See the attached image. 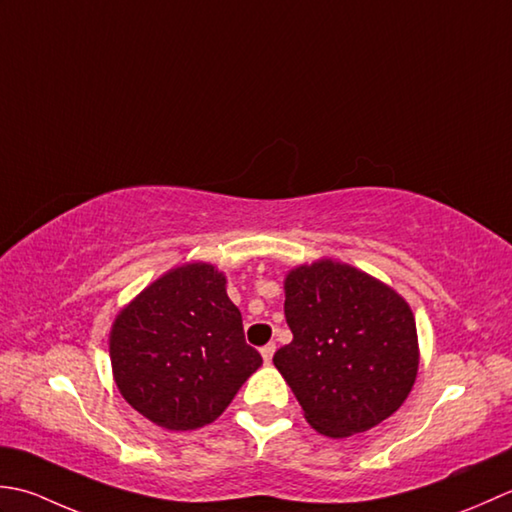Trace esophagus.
Listing matches in <instances>:
<instances>
[{
  "mask_svg": "<svg viewBox=\"0 0 512 512\" xmlns=\"http://www.w3.org/2000/svg\"><path fill=\"white\" fill-rule=\"evenodd\" d=\"M274 351H276V344L274 342H269V344H265L263 349H260V356H263L265 364H269L271 358H274Z\"/></svg>",
  "mask_w": 512,
  "mask_h": 512,
  "instance_id": "esophagus-1",
  "label": "esophagus"
}]
</instances>
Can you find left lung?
<instances>
[{
	"label": "left lung",
	"instance_id": "8db88e82",
	"mask_svg": "<svg viewBox=\"0 0 512 512\" xmlns=\"http://www.w3.org/2000/svg\"><path fill=\"white\" fill-rule=\"evenodd\" d=\"M285 318L294 340L274 364L318 433H364L400 409L420 349L413 311L398 291L322 258L287 274Z\"/></svg>",
	"mask_w": 512,
	"mask_h": 512
}]
</instances>
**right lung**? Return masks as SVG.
I'll use <instances>...</instances> for the list:
<instances>
[{"label":"right lung","mask_w":512,"mask_h":512,"mask_svg":"<svg viewBox=\"0 0 512 512\" xmlns=\"http://www.w3.org/2000/svg\"><path fill=\"white\" fill-rule=\"evenodd\" d=\"M210 263L170 269L114 318L110 362L134 411L170 431L214 422L263 358Z\"/></svg>","instance_id":"right-lung-1"}]
</instances>
